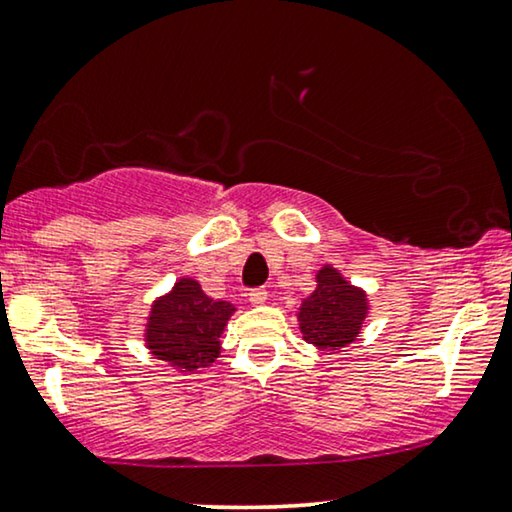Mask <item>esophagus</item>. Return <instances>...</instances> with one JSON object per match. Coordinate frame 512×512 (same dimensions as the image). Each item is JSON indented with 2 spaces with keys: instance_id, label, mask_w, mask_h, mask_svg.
Masks as SVG:
<instances>
[{
  "instance_id": "34e87169",
  "label": "esophagus",
  "mask_w": 512,
  "mask_h": 512,
  "mask_svg": "<svg viewBox=\"0 0 512 512\" xmlns=\"http://www.w3.org/2000/svg\"><path fill=\"white\" fill-rule=\"evenodd\" d=\"M265 300H268V291L265 289H254V291H249V303L251 305H263Z\"/></svg>"
}]
</instances>
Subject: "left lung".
<instances>
[{"label": "left lung", "instance_id": "obj_1", "mask_svg": "<svg viewBox=\"0 0 512 512\" xmlns=\"http://www.w3.org/2000/svg\"><path fill=\"white\" fill-rule=\"evenodd\" d=\"M314 282V291L296 310L298 328L307 345L319 352H342L356 342L370 317L368 291L349 282L333 263L321 265Z\"/></svg>", "mask_w": 512, "mask_h": 512}]
</instances>
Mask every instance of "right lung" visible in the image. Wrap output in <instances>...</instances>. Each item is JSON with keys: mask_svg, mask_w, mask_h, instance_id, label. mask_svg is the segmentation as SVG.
<instances>
[{"mask_svg": "<svg viewBox=\"0 0 512 512\" xmlns=\"http://www.w3.org/2000/svg\"><path fill=\"white\" fill-rule=\"evenodd\" d=\"M237 307L209 298L198 279L181 275L146 314L142 340L153 359L179 375H200L221 354V338Z\"/></svg>", "mask_w": 512, "mask_h": 512, "instance_id": "1", "label": "right lung"}]
</instances>
